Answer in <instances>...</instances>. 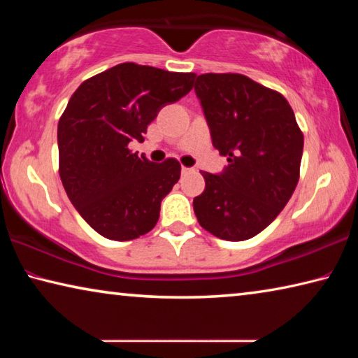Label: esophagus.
Listing matches in <instances>:
<instances>
[{"mask_svg": "<svg viewBox=\"0 0 358 358\" xmlns=\"http://www.w3.org/2000/svg\"><path fill=\"white\" fill-rule=\"evenodd\" d=\"M192 171V169L191 167H181V173H183V175H186V173H189Z\"/></svg>", "mask_w": 358, "mask_h": 358, "instance_id": "1", "label": "esophagus"}]
</instances>
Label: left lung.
<instances>
[{
  "mask_svg": "<svg viewBox=\"0 0 358 358\" xmlns=\"http://www.w3.org/2000/svg\"><path fill=\"white\" fill-rule=\"evenodd\" d=\"M196 94L211 142L227 156L221 173L202 172L194 213L215 237L243 241L275 221L299 183L303 134L282 94L241 74L197 76Z\"/></svg>",
  "mask_w": 358,
  "mask_h": 358,
  "instance_id": "left-lung-1",
  "label": "left lung"
}]
</instances>
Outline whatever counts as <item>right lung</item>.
Wrapping results in <instances>:
<instances>
[{
    "label": "right lung",
    "mask_w": 358,
    "mask_h": 358,
    "mask_svg": "<svg viewBox=\"0 0 358 358\" xmlns=\"http://www.w3.org/2000/svg\"><path fill=\"white\" fill-rule=\"evenodd\" d=\"M196 74L123 63L85 80L58 123L59 177L80 216L102 237L138 238L159 220L161 202L180 180L177 159L138 157L164 106L192 90Z\"/></svg>",
    "instance_id": "1"
}]
</instances>
